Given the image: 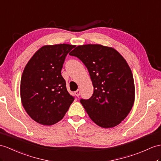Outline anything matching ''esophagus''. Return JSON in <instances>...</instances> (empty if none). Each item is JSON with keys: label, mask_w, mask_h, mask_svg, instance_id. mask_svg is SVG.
I'll return each instance as SVG.
<instances>
[{"label": "esophagus", "mask_w": 161, "mask_h": 161, "mask_svg": "<svg viewBox=\"0 0 161 161\" xmlns=\"http://www.w3.org/2000/svg\"><path fill=\"white\" fill-rule=\"evenodd\" d=\"M75 94H76V96L77 97L79 96L80 94V89H78L77 91L75 92Z\"/></svg>", "instance_id": "34e87169"}]
</instances>
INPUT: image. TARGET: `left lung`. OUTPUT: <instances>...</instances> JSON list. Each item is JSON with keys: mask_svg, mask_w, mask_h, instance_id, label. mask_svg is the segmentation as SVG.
<instances>
[{"mask_svg": "<svg viewBox=\"0 0 161 161\" xmlns=\"http://www.w3.org/2000/svg\"><path fill=\"white\" fill-rule=\"evenodd\" d=\"M69 55L83 63L92 81V97L80 100L90 118L103 128L120 124L132 109L135 93L126 60L115 49L100 44L78 46Z\"/></svg>", "mask_w": 161, "mask_h": 161, "instance_id": "left-lung-1", "label": "left lung"}]
</instances>
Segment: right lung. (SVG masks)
<instances>
[{"mask_svg":"<svg viewBox=\"0 0 161 161\" xmlns=\"http://www.w3.org/2000/svg\"><path fill=\"white\" fill-rule=\"evenodd\" d=\"M75 46H44L31 57L23 71L20 96L28 115L37 123L50 126L63 119L74 97L61 75L65 57Z\"/></svg>","mask_w":161,"mask_h":161,"instance_id":"add662e5","label":"right lung"}]
</instances>
